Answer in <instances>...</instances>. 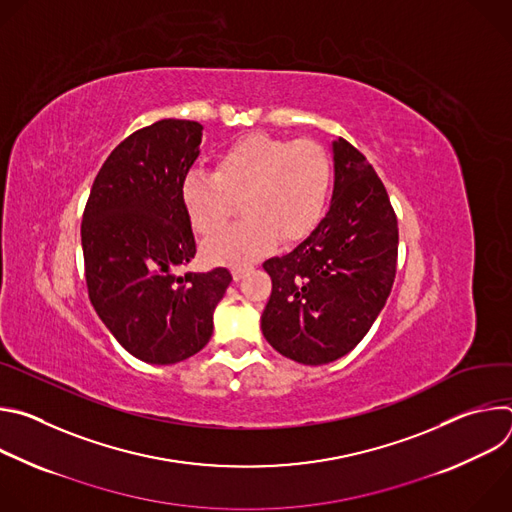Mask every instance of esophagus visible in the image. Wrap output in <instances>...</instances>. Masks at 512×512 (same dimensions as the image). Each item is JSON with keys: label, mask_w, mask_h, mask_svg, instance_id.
<instances>
[{"label": "esophagus", "mask_w": 512, "mask_h": 512, "mask_svg": "<svg viewBox=\"0 0 512 512\" xmlns=\"http://www.w3.org/2000/svg\"><path fill=\"white\" fill-rule=\"evenodd\" d=\"M247 269H249L247 265H235V267L231 269V273H233V279H235V281H239V279H241V277L247 273Z\"/></svg>", "instance_id": "esophagus-1"}]
</instances>
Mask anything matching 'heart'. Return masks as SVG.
<instances>
[{"label":"heart","instance_id":"b5f03b06","mask_svg":"<svg viewBox=\"0 0 512 512\" xmlns=\"http://www.w3.org/2000/svg\"><path fill=\"white\" fill-rule=\"evenodd\" d=\"M332 186V162L314 139L251 133L218 154L214 172L192 170L182 202L194 231L212 237L237 214L245 221L206 243L212 263L237 265L281 243H300L322 223Z\"/></svg>","mask_w":512,"mask_h":512}]
</instances>
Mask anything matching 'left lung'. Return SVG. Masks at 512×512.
Listing matches in <instances>:
<instances>
[{
    "instance_id": "8db88e82",
    "label": "left lung",
    "mask_w": 512,
    "mask_h": 512,
    "mask_svg": "<svg viewBox=\"0 0 512 512\" xmlns=\"http://www.w3.org/2000/svg\"><path fill=\"white\" fill-rule=\"evenodd\" d=\"M334 192L318 229L294 251L267 259L265 340L283 356L318 364L348 354L391 294L399 229L389 194L354 145L332 141Z\"/></svg>"
}]
</instances>
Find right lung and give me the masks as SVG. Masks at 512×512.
Returning <instances> with one entry per match:
<instances>
[{
  "label": "right lung",
  "mask_w": 512,
  "mask_h": 512,
  "mask_svg": "<svg viewBox=\"0 0 512 512\" xmlns=\"http://www.w3.org/2000/svg\"><path fill=\"white\" fill-rule=\"evenodd\" d=\"M202 125L162 119L123 139L99 170L81 225L89 298L135 358L174 364L212 336L233 275H176L196 255L182 182L200 154Z\"/></svg>",
  "instance_id": "1"
}]
</instances>
